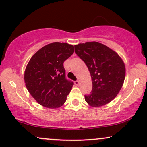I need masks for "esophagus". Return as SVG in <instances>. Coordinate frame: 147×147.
Masks as SVG:
<instances>
[{
  "instance_id": "esophagus-1",
  "label": "esophagus",
  "mask_w": 147,
  "mask_h": 147,
  "mask_svg": "<svg viewBox=\"0 0 147 147\" xmlns=\"http://www.w3.org/2000/svg\"><path fill=\"white\" fill-rule=\"evenodd\" d=\"M74 84H75L76 85H78V84H79V81H78V80L75 81V82H74Z\"/></svg>"
}]
</instances>
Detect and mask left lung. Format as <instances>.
<instances>
[{
    "label": "left lung",
    "mask_w": 147,
    "mask_h": 147,
    "mask_svg": "<svg viewBox=\"0 0 147 147\" xmlns=\"http://www.w3.org/2000/svg\"><path fill=\"white\" fill-rule=\"evenodd\" d=\"M75 53L86 65L92 82V89L84 95L92 107H100L114 99L122 87L125 68L117 53L97 42L78 44Z\"/></svg>",
    "instance_id": "1"
}]
</instances>
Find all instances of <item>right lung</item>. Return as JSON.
I'll use <instances>...</instances> for the list:
<instances>
[{
  "label": "right lung",
  "instance_id": "right-lung-1",
  "mask_svg": "<svg viewBox=\"0 0 147 147\" xmlns=\"http://www.w3.org/2000/svg\"><path fill=\"white\" fill-rule=\"evenodd\" d=\"M74 52L73 45L53 42L38 51L26 68L24 80L30 94L47 108L60 107L74 82L65 77L63 63Z\"/></svg>",
  "mask_w": 147,
  "mask_h": 147
}]
</instances>
